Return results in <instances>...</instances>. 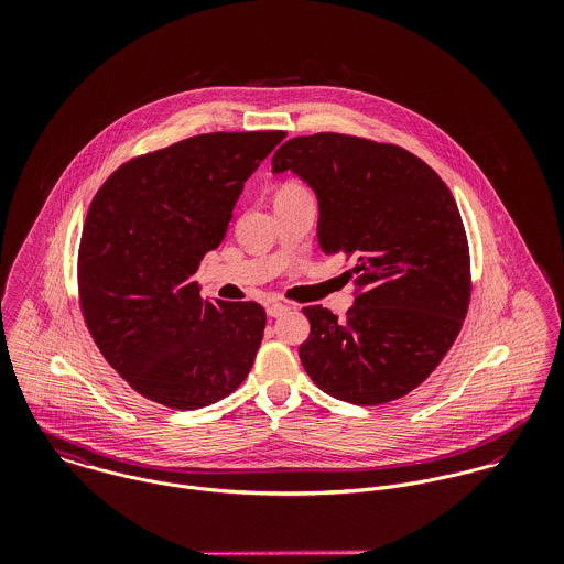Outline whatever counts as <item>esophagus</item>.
<instances>
[{
    "instance_id": "obj_1",
    "label": "esophagus",
    "mask_w": 564,
    "mask_h": 564,
    "mask_svg": "<svg viewBox=\"0 0 564 564\" xmlns=\"http://www.w3.org/2000/svg\"><path fill=\"white\" fill-rule=\"evenodd\" d=\"M284 313H289V306H286V304L275 302V304H269V306H267V315H269V317H282Z\"/></svg>"
}]
</instances>
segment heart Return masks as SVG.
Returning a JSON list of instances; mask_svg holds the SVG:
<instances>
[{
  "label": "heart",
  "mask_w": 564,
  "mask_h": 564,
  "mask_svg": "<svg viewBox=\"0 0 564 564\" xmlns=\"http://www.w3.org/2000/svg\"><path fill=\"white\" fill-rule=\"evenodd\" d=\"M280 191H302V186H297V184H286V186H282Z\"/></svg>",
  "instance_id": "b5f03b06"
}]
</instances>
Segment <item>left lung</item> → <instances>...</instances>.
Instances as JSON below:
<instances>
[{"mask_svg":"<svg viewBox=\"0 0 564 564\" xmlns=\"http://www.w3.org/2000/svg\"><path fill=\"white\" fill-rule=\"evenodd\" d=\"M271 164L315 191L323 251L354 260L345 319L304 308L306 373L343 402L408 395L449 351L469 308V242L452 191L403 148L336 132L295 137Z\"/></svg>","mask_w":564,"mask_h":564,"instance_id":"1","label":"left lung"}]
</instances>
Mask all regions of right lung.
<instances>
[{
  "mask_svg": "<svg viewBox=\"0 0 564 564\" xmlns=\"http://www.w3.org/2000/svg\"><path fill=\"white\" fill-rule=\"evenodd\" d=\"M284 137L197 134L121 164L93 197L78 251L82 317L143 398L197 410L247 378L264 308L202 300L193 275L224 241L242 184Z\"/></svg>",
  "mask_w": 564,
  "mask_h": 564,
  "instance_id": "1",
  "label": "right lung"
}]
</instances>
